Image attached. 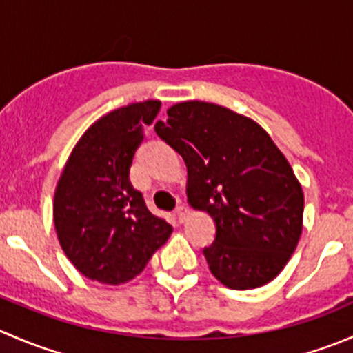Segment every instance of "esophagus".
I'll use <instances>...</instances> for the list:
<instances>
[{"instance_id": "34e87169", "label": "esophagus", "mask_w": 353, "mask_h": 353, "mask_svg": "<svg viewBox=\"0 0 353 353\" xmlns=\"http://www.w3.org/2000/svg\"><path fill=\"white\" fill-rule=\"evenodd\" d=\"M176 215H177V220H179V222H184V220H186V216H188V206H184V205L177 206Z\"/></svg>"}]
</instances>
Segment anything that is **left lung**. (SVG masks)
Listing matches in <instances>:
<instances>
[{"label": "left lung", "mask_w": 353, "mask_h": 353, "mask_svg": "<svg viewBox=\"0 0 353 353\" xmlns=\"http://www.w3.org/2000/svg\"><path fill=\"white\" fill-rule=\"evenodd\" d=\"M155 133L184 159L188 201L216 227L203 249L210 272L234 290L261 287L283 270L302 232L304 194L270 134L210 102L167 110Z\"/></svg>", "instance_id": "1"}]
</instances>
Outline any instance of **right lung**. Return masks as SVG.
<instances>
[{
	"mask_svg": "<svg viewBox=\"0 0 353 353\" xmlns=\"http://www.w3.org/2000/svg\"><path fill=\"white\" fill-rule=\"evenodd\" d=\"M160 105L137 102L95 121L56 186L52 215L59 244L74 268L95 282H130L172 232L130 181L143 128L154 123Z\"/></svg>",
	"mask_w": 353,
	"mask_h": 353,
	"instance_id": "obj_1",
	"label": "right lung"
}]
</instances>
